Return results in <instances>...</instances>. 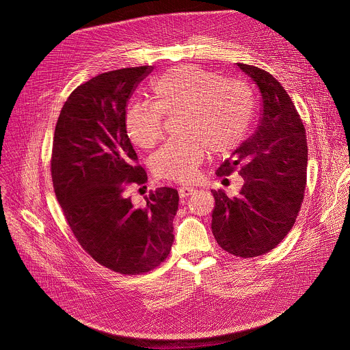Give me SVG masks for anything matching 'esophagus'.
<instances>
[{
  "instance_id": "1",
  "label": "esophagus",
  "mask_w": 350,
  "mask_h": 350,
  "mask_svg": "<svg viewBox=\"0 0 350 350\" xmlns=\"http://www.w3.org/2000/svg\"><path fill=\"white\" fill-rule=\"evenodd\" d=\"M179 196L182 197V198H185V197H189V196H191L194 191H196V189H193V187H187V186H183V187H179Z\"/></svg>"
}]
</instances>
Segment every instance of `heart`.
Returning <instances> with one entry per match:
<instances>
[{"mask_svg": "<svg viewBox=\"0 0 350 350\" xmlns=\"http://www.w3.org/2000/svg\"><path fill=\"white\" fill-rule=\"evenodd\" d=\"M152 105L135 104L126 112L130 139L144 149L163 137L164 118L176 113L178 135L168 139L152 157L160 178L190 182L197 176L208 149L226 153L243 138L250 124L254 97L250 88L237 79L194 64L172 67L150 83Z\"/></svg>", "mask_w": 350, "mask_h": 350, "instance_id": "1", "label": "heart"}]
</instances>
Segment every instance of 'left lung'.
I'll return each instance as SVG.
<instances>
[{
	"label": "left lung",
	"mask_w": 350,
	"mask_h": 350,
	"mask_svg": "<svg viewBox=\"0 0 350 350\" xmlns=\"http://www.w3.org/2000/svg\"><path fill=\"white\" fill-rule=\"evenodd\" d=\"M261 93V118L252 137L217 168L243 178L238 196L215 197L212 232L219 246L238 257H256L276 247L301 209L306 186L308 145L302 120L283 86L267 71L237 63Z\"/></svg>",
	"instance_id": "left-lung-1"
}]
</instances>
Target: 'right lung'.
Segmentation results:
<instances>
[{
	"instance_id": "obj_1",
	"label": "right lung",
	"mask_w": 350,
	"mask_h": 350,
	"mask_svg": "<svg viewBox=\"0 0 350 350\" xmlns=\"http://www.w3.org/2000/svg\"><path fill=\"white\" fill-rule=\"evenodd\" d=\"M152 71V66L122 68L78 86L53 137L52 180L66 220L86 253L122 275L154 269L174 242L178 190L159 187L141 206L127 194L148 175L126 131V108Z\"/></svg>"
}]
</instances>
